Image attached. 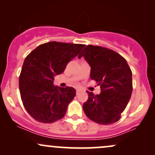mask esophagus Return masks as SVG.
<instances>
[{
  "label": "esophagus",
  "instance_id": "esophagus-1",
  "mask_svg": "<svg viewBox=\"0 0 155 155\" xmlns=\"http://www.w3.org/2000/svg\"><path fill=\"white\" fill-rule=\"evenodd\" d=\"M78 92H79V90H76V95L78 94Z\"/></svg>",
  "mask_w": 155,
  "mask_h": 155
}]
</instances>
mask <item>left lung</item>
Here are the masks:
<instances>
[{
	"instance_id": "obj_1",
	"label": "left lung",
	"mask_w": 155,
	"mask_h": 155,
	"mask_svg": "<svg viewBox=\"0 0 155 155\" xmlns=\"http://www.w3.org/2000/svg\"><path fill=\"white\" fill-rule=\"evenodd\" d=\"M84 57L91 66L90 78L101 87V93L87 91L88 99L82 107L90 120L111 124L121 118L133 91L132 71L126 60L115 51L87 45L78 58Z\"/></svg>"
}]
</instances>
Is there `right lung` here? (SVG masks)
<instances>
[{
    "mask_svg": "<svg viewBox=\"0 0 155 155\" xmlns=\"http://www.w3.org/2000/svg\"><path fill=\"white\" fill-rule=\"evenodd\" d=\"M84 47L47 42L26 57L19 78V92L23 106L34 120L52 123L65 116L69 103L76 96V90L55 86L54 76L63 73L67 64Z\"/></svg>",
    "mask_w": 155,
    "mask_h": 155,
    "instance_id": "1",
    "label": "right lung"
}]
</instances>
